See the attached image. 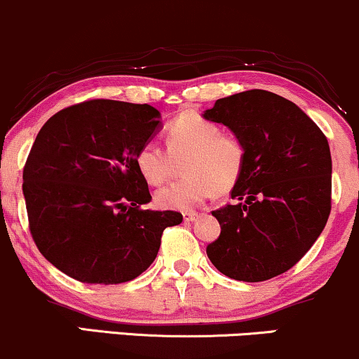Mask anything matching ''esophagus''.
Masks as SVG:
<instances>
[{
    "label": "esophagus",
    "mask_w": 359,
    "mask_h": 359,
    "mask_svg": "<svg viewBox=\"0 0 359 359\" xmlns=\"http://www.w3.org/2000/svg\"><path fill=\"white\" fill-rule=\"evenodd\" d=\"M198 217H201V213H197V212H184L185 222H194V220H197Z\"/></svg>",
    "instance_id": "esophagus-1"
}]
</instances>
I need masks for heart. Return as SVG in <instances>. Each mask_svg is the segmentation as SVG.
I'll return each instance as SVG.
<instances>
[{
	"label": "heart",
	"instance_id": "b5f03b06",
	"mask_svg": "<svg viewBox=\"0 0 359 359\" xmlns=\"http://www.w3.org/2000/svg\"><path fill=\"white\" fill-rule=\"evenodd\" d=\"M165 147L149 140L135 156L140 175L152 185L164 184L175 162L184 158V179L156 192L154 198L161 208L194 210L213 194L232 192L243 175V140L233 133H222L220 126L201 114L187 112L172 121L165 130Z\"/></svg>",
	"mask_w": 359,
	"mask_h": 359
}]
</instances>
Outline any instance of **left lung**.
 <instances>
[{
  "mask_svg": "<svg viewBox=\"0 0 359 359\" xmlns=\"http://www.w3.org/2000/svg\"><path fill=\"white\" fill-rule=\"evenodd\" d=\"M247 147L237 203L213 210L220 235L208 243L215 269L240 281H265L292 269L323 232L331 212L326 135L297 104L252 89L203 112Z\"/></svg>",
  "mask_w": 359,
  "mask_h": 359,
  "instance_id": "left-lung-1",
  "label": "left lung"
}]
</instances>
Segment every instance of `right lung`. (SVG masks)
<instances>
[{
    "instance_id": "obj_1",
    "label": "right lung",
    "mask_w": 359,
    "mask_h": 359,
    "mask_svg": "<svg viewBox=\"0 0 359 359\" xmlns=\"http://www.w3.org/2000/svg\"><path fill=\"white\" fill-rule=\"evenodd\" d=\"M149 104L90 99L41 127L22 169L29 232L57 270L83 283L134 280L156 260L182 213L144 210L137 151L161 127Z\"/></svg>"
}]
</instances>
